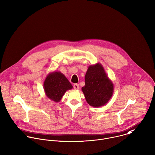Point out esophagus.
Instances as JSON below:
<instances>
[{"label":"esophagus","instance_id":"1","mask_svg":"<svg viewBox=\"0 0 155 155\" xmlns=\"http://www.w3.org/2000/svg\"><path fill=\"white\" fill-rule=\"evenodd\" d=\"M73 87H74V90H79V85L77 84H74Z\"/></svg>","mask_w":155,"mask_h":155}]
</instances>
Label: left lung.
I'll list each match as a JSON object with an SVG mask.
<instances>
[{
    "mask_svg": "<svg viewBox=\"0 0 155 155\" xmlns=\"http://www.w3.org/2000/svg\"><path fill=\"white\" fill-rule=\"evenodd\" d=\"M87 102L94 107L108 103L114 91V84L107 76L100 63L90 65L85 76V86L82 87Z\"/></svg>",
    "mask_w": 155,
    "mask_h": 155,
    "instance_id": "8db88e82",
    "label": "left lung"
}]
</instances>
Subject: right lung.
<instances>
[{
	"instance_id": "1",
	"label": "right lung",
	"mask_w": 155,
	"mask_h": 155,
	"mask_svg": "<svg viewBox=\"0 0 155 155\" xmlns=\"http://www.w3.org/2000/svg\"><path fill=\"white\" fill-rule=\"evenodd\" d=\"M73 88L67 78L58 71L50 73L44 82V89L47 97L55 102H59L67 90Z\"/></svg>"
}]
</instances>
